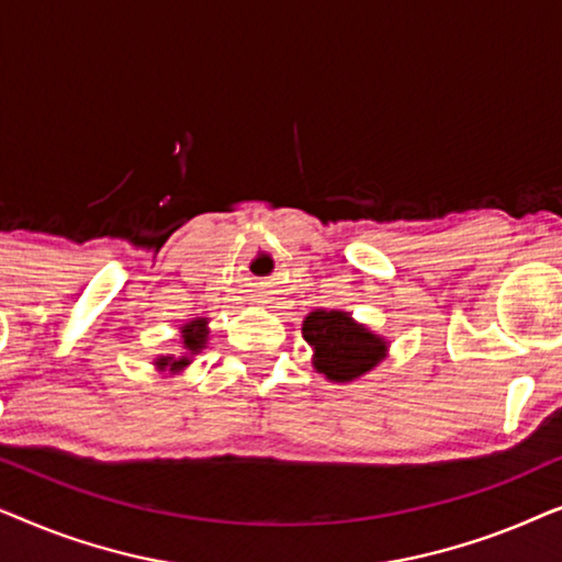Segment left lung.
<instances>
[{
  "mask_svg": "<svg viewBox=\"0 0 562 562\" xmlns=\"http://www.w3.org/2000/svg\"><path fill=\"white\" fill-rule=\"evenodd\" d=\"M302 333L314 348V368L329 381L358 379L386 352V342L352 322L348 312H312L304 319Z\"/></svg>",
  "mask_w": 562,
  "mask_h": 562,
  "instance_id": "1",
  "label": "left lung"
}]
</instances>
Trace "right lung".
<instances>
[{
	"label": "right lung",
	"instance_id": "1",
	"mask_svg": "<svg viewBox=\"0 0 562 562\" xmlns=\"http://www.w3.org/2000/svg\"><path fill=\"white\" fill-rule=\"evenodd\" d=\"M204 345H206V322L204 319L191 322V325H187V329H183V348L189 350V356H196ZM189 356H181L179 360L158 358V368H166V366L183 368V366H189Z\"/></svg>",
	"mask_w": 562,
	"mask_h": 562
}]
</instances>
